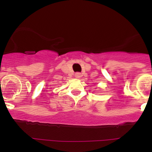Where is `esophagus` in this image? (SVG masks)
Wrapping results in <instances>:
<instances>
[{
	"label": "esophagus",
	"instance_id": "1",
	"mask_svg": "<svg viewBox=\"0 0 152 152\" xmlns=\"http://www.w3.org/2000/svg\"><path fill=\"white\" fill-rule=\"evenodd\" d=\"M75 77H77V78H78V77H80V75L79 73H76L75 75Z\"/></svg>",
	"mask_w": 152,
	"mask_h": 152
}]
</instances>
